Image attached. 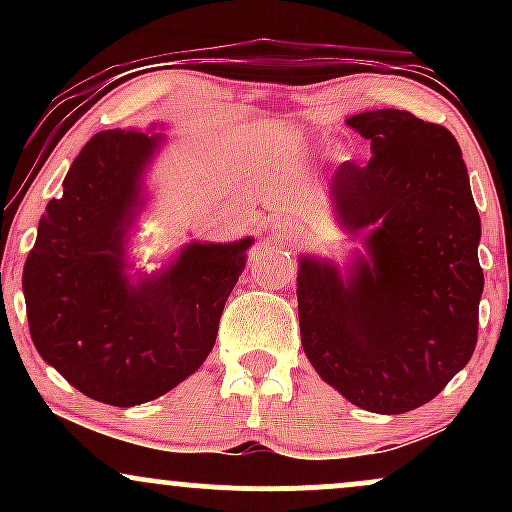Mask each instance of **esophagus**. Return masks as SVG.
Returning <instances> with one entry per match:
<instances>
[{"label": "esophagus", "mask_w": 512, "mask_h": 512, "mask_svg": "<svg viewBox=\"0 0 512 512\" xmlns=\"http://www.w3.org/2000/svg\"><path fill=\"white\" fill-rule=\"evenodd\" d=\"M272 231H274V236L279 238V240H291V236H293V228L291 226H272Z\"/></svg>", "instance_id": "obj_1"}]
</instances>
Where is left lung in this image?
Instances as JSON below:
<instances>
[{
  "label": "left lung",
  "instance_id": "8db88e82",
  "mask_svg": "<svg viewBox=\"0 0 512 512\" xmlns=\"http://www.w3.org/2000/svg\"><path fill=\"white\" fill-rule=\"evenodd\" d=\"M370 139L366 166L344 163L330 195L368 248L346 279L298 262V322L308 361L356 407L404 414L431 402L474 354L484 272L479 211L460 144L407 110L346 120Z\"/></svg>",
  "mask_w": 512,
  "mask_h": 512
}]
</instances>
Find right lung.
Segmentation results:
<instances>
[{
    "mask_svg": "<svg viewBox=\"0 0 512 512\" xmlns=\"http://www.w3.org/2000/svg\"><path fill=\"white\" fill-rule=\"evenodd\" d=\"M158 144V134L132 129L93 134L62 197L45 207L23 264L38 354L76 390L113 407L151 402L202 366L252 245L190 243L168 269L129 284L127 231Z\"/></svg>",
    "mask_w": 512,
    "mask_h": 512,
    "instance_id": "right-lung-1",
    "label": "right lung"
}]
</instances>
